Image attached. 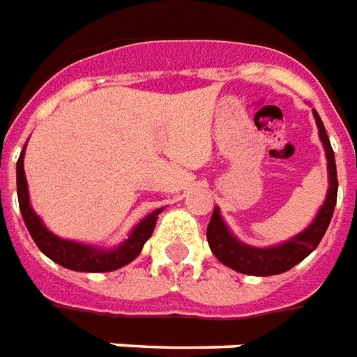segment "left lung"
<instances>
[{"label":"left lung","mask_w":357,"mask_h":357,"mask_svg":"<svg viewBox=\"0 0 357 357\" xmlns=\"http://www.w3.org/2000/svg\"><path fill=\"white\" fill-rule=\"evenodd\" d=\"M316 125H318V134L327 157V179H329V189H327L326 202L319 208L318 215L314 218L310 225L305 231L299 232L284 244L271 245V248H253L244 242H240L225 225V221L219 213V208H213L210 225L206 231V238L210 244V250L223 265H227L232 271L242 274H252V276H273V274H282L293 268L301 261L308 257L310 253L318 248V244L324 238L327 227L333 218L335 204H337V189H339V179H337V165H335L333 147L329 144L327 132L324 128V123L319 119L318 112L312 109Z\"/></svg>","instance_id":"1"}]
</instances>
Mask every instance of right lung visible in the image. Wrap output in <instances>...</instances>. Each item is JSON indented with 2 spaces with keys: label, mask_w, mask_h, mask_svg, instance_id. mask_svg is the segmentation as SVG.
Listing matches in <instances>:
<instances>
[{
  "label": "right lung",
  "mask_w": 357,
  "mask_h": 357,
  "mask_svg": "<svg viewBox=\"0 0 357 357\" xmlns=\"http://www.w3.org/2000/svg\"><path fill=\"white\" fill-rule=\"evenodd\" d=\"M24 149H26V145H24ZM24 149L20 151L17 162L18 206H20V213H22L30 236L49 259L70 268V271H77V273H112L138 257L144 244L153 234L158 213L162 212V208L145 215L138 225L132 229L130 236L123 244H119L117 248H112V250L60 238L43 225L41 218L31 208L26 174H24Z\"/></svg>",
  "instance_id": "add662e5"
}]
</instances>
